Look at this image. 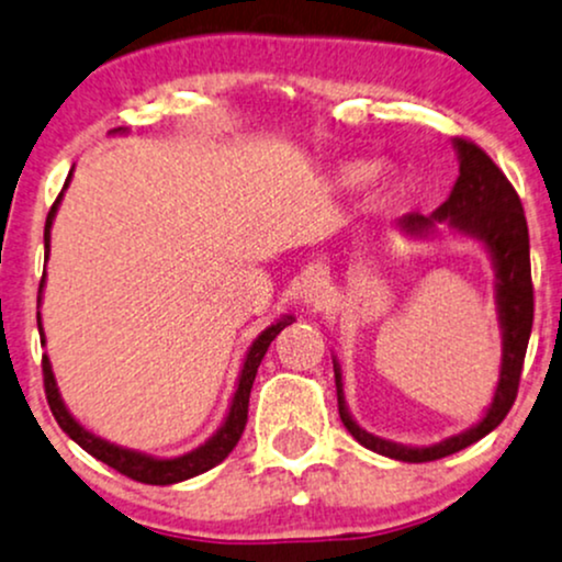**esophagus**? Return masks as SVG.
<instances>
[{"mask_svg":"<svg viewBox=\"0 0 562 562\" xmlns=\"http://www.w3.org/2000/svg\"><path fill=\"white\" fill-rule=\"evenodd\" d=\"M327 288H330V272L317 263V267L308 269L306 277H303V290H301L303 303H308V306H319V303L325 301Z\"/></svg>","mask_w":562,"mask_h":562,"instance_id":"esophagus-1","label":"esophagus"}]
</instances>
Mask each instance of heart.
<instances>
[{
	"instance_id": "obj_1",
	"label": "heart",
	"mask_w": 562,
	"mask_h": 562,
	"mask_svg": "<svg viewBox=\"0 0 562 562\" xmlns=\"http://www.w3.org/2000/svg\"><path fill=\"white\" fill-rule=\"evenodd\" d=\"M370 179V198L372 203H385V200H391L393 195V177L385 169H372L364 164V160H348V164L340 166L338 171H335L333 182L338 190H353V187H359L362 182Z\"/></svg>"
}]
</instances>
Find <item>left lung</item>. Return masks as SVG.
<instances>
[{"instance_id": "left-lung-1", "label": "left lung", "mask_w": 562, "mask_h": 562, "mask_svg": "<svg viewBox=\"0 0 562 562\" xmlns=\"http://www.w3.org/2000/svg\"><path fill=\"white\" fill-rule=\"evenodd\" d=\"M460 158V177L451 187L449 198L430 216L406 214L398 218V229L409 237L434 235L438 224H447L457 235L479 240L488 250L494 263V299L502 327V364L499 383L488 409L475 425L462 434L443 438L430 447H406V443L385 441L367 434L351 417L344 396V375L338 359H333L335 389H338V412L346 430L367 449L402 462H430L481 441L483 436L507 417L509 406L518 396L520 370H524L528 338L533 325V285H531V256H528V224L518 192L507 182L505 173L479 145L468 139H454Z\"/></svg>"}]
</instances>
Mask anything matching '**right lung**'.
Returning <instances> with one entry per match:
<instances>
[{
  "instance_id": "obj_1",
  "label": "right lung",
  "mask_w": 562,
  "mask_h": 562,
  "mask_svg": "<svg viewBox=\"0 0 562 562\" xmlns=\"http://www.w3.org/2000/svg\"><path fill=\"white\" fill-rule=\"evenodd\" d=\"M111 134H126V128H113ZM70 177H74V171L68 173L66 187L70 184ZM66 187H63V192H66ZM63 192L57 195L55 205L49 209V214H47V224H44V250H47V259H49V232H53V222L57 214V205H60V200H63ZM44 280H47V272L42 274V282H38V306H42ZM290 322H293V317L277 319L274 325H269L267 330H261L259 338L250 344L248 353H245L240 378H237V389H235V396H232L227 417H224V423L218 425V430L209 438V441L200 443L198 449L187 451V454L153 457V454H145V451L119 447V443L105 441V438L94 436L92 430L83 428V425L76 420L74 415H70L66 402H63L60 389H57V380L53 372V364H49V357L44 353L42 370H44V391H47L49 409H53L57 425H60V428L66 430V434L74 438V441L79 443L83 451H89V454L97 457V460L105 462V465H111L113 470H119V473L128 475V479H134L139 483H150V486H171V483L195 479V475L216 468L222 460H227L229 451L237 447V441H240V436L245 430V423H248V398H250V389H254V380H256V372H259L263 353H267L269 344H272V340L282 330H285ZM36 325H38V335H42V346H44L47 340H44L42 314L38 312H36Z\"/></svg>"
}]
</instances>
